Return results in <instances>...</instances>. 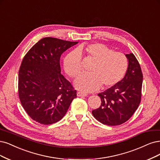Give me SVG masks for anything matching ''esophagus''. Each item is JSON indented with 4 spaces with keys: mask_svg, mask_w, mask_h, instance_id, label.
Segmentation results:
<instances>
[{
    "mask_svg": "<svg viewBox=\"0 0 160 160\" xmlns=\"http://www.w3.org/2000/svg\"><path fill=\"white\" fill-rule=\"evenodd\" d=\"M77 95H78V97H87V94L85 92H78V93H77Z\"/></svg>",
    "mask_w": 160,
    "mask_h": 160,
    "instance_id": "obj_1",
    "label": "esophagus"
}]
</instances>
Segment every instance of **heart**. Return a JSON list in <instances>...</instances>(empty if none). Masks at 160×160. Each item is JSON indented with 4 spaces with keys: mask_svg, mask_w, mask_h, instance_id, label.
Segmentation results:
<instances>
[{
    "mask_svg": "<svg viewBox=\"0 0 160 160\" xmlns=\"http://www.w3.org/2000/svg\"><path fill=\"white\" fill-rule=\"evenodd\" d=\"M80 52L86 53L88 59L92 62L90 74L82 75L75 81V87L82 91L91 92L101 86L110 88L122 79L128 68V59L122 53L114 52L112 49L99 43L82 45L66 55L63 68L69 77H78L82 70Z\"/></svg>",
    "mask_w": 160,
    "mask_h": 160,
    "instance_id": "1",
    "label": "heart"
}]
</instances>
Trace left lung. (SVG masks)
I'll list each match as a JSON object with an SVG mask.
<instances>
[{
  "instance_id": "obj_1",
  "label": "left lung",
  "mask_w": 160,
  "mask_h": 160,
  "mask_svg": "<svg viewBox=\"0 0 160 160\" xmlns=\"http://www.w3.org/2000/svg\"><path fill=\"white\" fill-rule=\"evenodd\" d=\"M125 56L128 68L124 78L99 93L101 104L92 111L93 117L103 124L117 126L126 122L140 102L143 79L141 68L132 53Z\"/></svg>"
}]
</instances>
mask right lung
<instances>
[{
  "mask_svg": "<svg viewBox=\"0 0 160 160\" xmlns=\"http://www.w3.org/2000/svg\"><path fill=\"white\" fill-rule=\"evenodd\" d=\"M78 43L44 38L24 56L18 75L19 98L36 122L46 125L58 122L77 97L76 90L61 74L59 59L65 51Z\"/></svg>",
  "mask_w": 160,
  "mask_h": 160,
  "instance_id": "1",
  "label": "right lung"
}]
</instances>
